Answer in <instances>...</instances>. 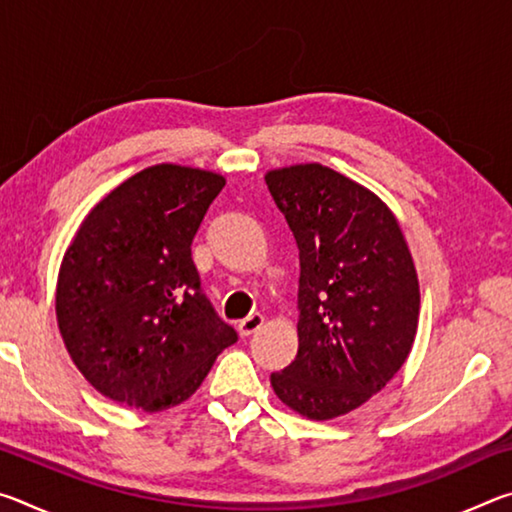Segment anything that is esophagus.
Wrapping results in <instances>:
<instances>
[{"mask_svg": "<svg viewBox=\"0 0 512 512\" xmlns=\"http://www.w3.org/2000/svg\"><path fill=\"white\" fill-rule=\"evenodd\" d=\"M264 316L262 314H250V316H246L244 320H239V334L241 336H250V334H255L259 327L264 325Z\"/></svg>", "mask_w": 512, "mask_h": 512, "instance_id": "esophagus-1", "label": "esophagus"}]
</instances>
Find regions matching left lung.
<instances>
[{
	"label": "left lung",
	"instance_id": "8db88e82",
	"mask_svg": "<svg viewBox=\"0 0 512 512\" xmlns=\"http://www.w3.org/2000/svg\"><path fill=\"white\" fill-rule=\"evenodd\" d=\"M300 250L298 354L271 386L309 420L366 404L404 366L420 316L411 250L388 205L318 162L266 173Z\"/></svg>",
	"mask_w": 512,
	"mask_h": 512
}]
</instances>
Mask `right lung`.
Masks as SVG:
<instances>
[{"label": "right lung", "mask_w": 512, "mask_h": 512, "mask_svg": "<svg viewBox=\"0 0 512 512\" xmlns=\"http://www.w3.org/2000/svg\"><path fill=\"white\" fill-rule=\"evenodd\" d=\"M223 185L221 173L155 164L103 196L65 250L60 336L81 375L112 402L146 413L183 404L237 341L192 259Z\"/></svg>", "instance_id": "right-lung-1"}]
</instances>
